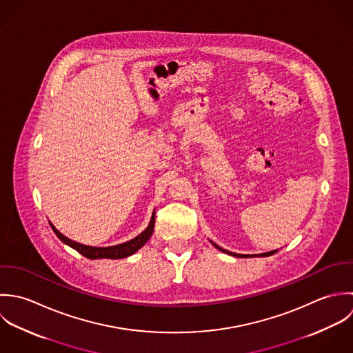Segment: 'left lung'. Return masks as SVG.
<instances>
[{
	"mask_svg": "<svg viewBox=\"0 0 353 353\" xmlns=\"http://www.w3.org/2000/svg\"><path fill=\"white\" fill-rule=\"evenodd\" d=\"M212 245L214 247H216L219 251H222V252H226V254H230V255H233V256H237V258H245V256H252V255H241V254H234V252H229V251H226V250H223V248H221V247H218L215 243H212ZM276 251H272V252H266V254H262V255H259V256H270V255H273ZM258 256V255H256Z\"/></svg>",
	"mask_w": 353,
	"mask_h": 353,
	"instance_id": "obj_1",
	"label": "left lung"
}]
</instances>
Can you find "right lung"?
Here are the masks:
<instances>
[{
  "mask_svg": "<svg viewBox=\"0 0 353 353\" xmlns=\"http://www.w3.org/2000/svg\"><path fill=\"white\" fill-rule=\"evenodd\" d=\"M154 223H155V212H152V216H151V221H150V225L147 226V229L143 230L139 236H137L135 239H132V240H130L127 243H123V244H119V245H113V247H90V245H83V244H79L76 241H72L68 237L61 234L52 223H50V226H52L53 232L57 234V237L63 243L68 244L73 250H76L79 254H81L83 256H85L88 259H102V258H106V259H121V258H127V256L135 254L139 248H141L147 243V240L152 234Z\"/></svg>",
  "mask_w": 353,
  "mask_h": 353,
  "instance_id": "1",
  "label": "right lung"
}]
</instances>
